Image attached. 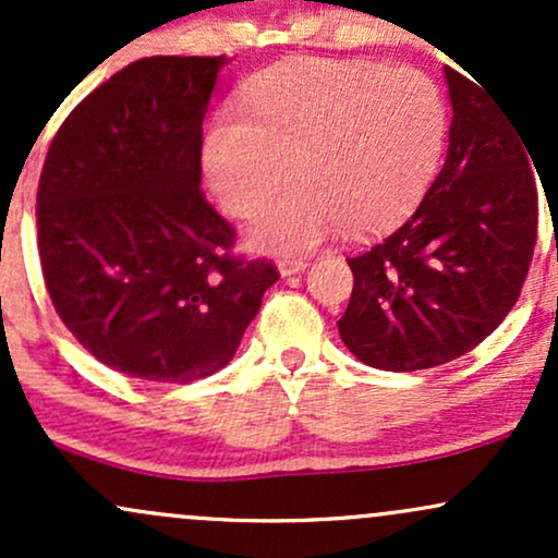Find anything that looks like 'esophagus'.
<instances>
[{"label":"esophagus","instance_id":"obj_1","mask_svg":"<svg viewBox=\"0 0 558 558\" xmlns=\"http://www.w3.org/2000/svg\"><path fill=\"white\" fill-rule=\"evenodd\" d=\"M306 265H310V262H306V259L286 257V259H280V262H278V270H280V275H283V278H288V275L304 272V270H306Z\"/></svg>","mask_w":558,"mask_h":558}]
</instances>
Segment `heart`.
Returning <instances> with one entry per match:
<instances>
[{
    "label": "heart",
    "instance_id": "b5f03b06",
    "mask_svg": "<svg viewBox=\"0 0 558 558\" xmlns=\"http://www.w3.org/2000/svg\"><path fill=\"white\" fill-rule=\"evenodd\" d=\"M228 105L204 138V170L230 215L246 217L282 184L300 183L254 217L270 252H306L336 228L383 230L417 207L440 168L448 101L433 75L377 62L288 60Z\"/></svg>",
    "mask_w": 558,
    "mask_h": 558
}]
</instances>
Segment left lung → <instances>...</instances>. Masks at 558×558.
Wrapping results in <instances>:
<instances>
[{
	"mask_svg": "<svg viewBox=\"0 0 558 558\" xmlns=\"http://www.w3.org/2000/svg\"><path fill=\"white\" fill-rule=\"evenodd\" d=\"M453 120L446 162L414 215L367 252L338 332L356 360L430 369L483 343L533 262L537 189L527 144L501 107L446 68Z\"/></svg>",
	"mask_w": 558,
	"mask_h": 558,
	"instance_id": "8db88e82",
	"label": "left lung"
}]
</instances>
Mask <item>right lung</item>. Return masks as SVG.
<instances>
[{"label": "right lung", "mask_w": 558, "mask_h": 558, "mask_svg": "<svg viewBox=\"0 0 558 558\" xmlns=\"http://www.w3.org/2000/svg\"><path fill=\"white\" fill-rule=\"evenodd\" d=\"M228 57H146L68 114L36 194L38 257L57 315L88 354L149 383L233 360L280 278L233 254L202 191V123Z\"/></svg>", "instance_id": "obj_1"}]
</instances>
